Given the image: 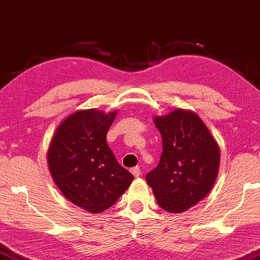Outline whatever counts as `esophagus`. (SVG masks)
<instances>
[{"label":"esophagus","instance_id":"obj_1","mask_svg":"<svg viewBox=\"0 0 260 260\" xmlns=\"http://www.w3.org/2000/svg\"><path fill=\"white\" fill-rule=\"evenodd\" d=\"M131 174H133L136 178H138L139 176H141V169H139V167H135L131 169Z\"/></svg>","mask_w":260,"mask_h":260}]
</instances>
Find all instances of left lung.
<instances>
[{
    "label": "left lung",
    "instance_id": "8db88e82",
    "mask_svg": "<svg viewBox=\"0 0 260 260\" xmlns=\"http://www.w3.org/2000/svg\"><path fill=\"white\" fill-rule=\"evenodd\" d=\"M163 152L145 176L158 205L183 212L212 189L219 168V148L197 115L182 109L155 118Z\"/></svg>",
    "mask_w": 260,
    "mask_h": 260
}]
</instances>
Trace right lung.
Wrapping results in <instances>:
<instances>
[{
    "mask_svg": "<svg viewBox=\"0 0 260 260\" xmlns=\"http://www.w3.org/2000/svg\"><path fill=\"white\" fill-rule=\"evenodd\" d=\"M116 115L95 109L75 112L57 127L49 148L56 185L71 203L91 213L114 205L134 179L107 143Z\"/></svg>",
    "mask_w": 260,
    "mask_h": 260,
    "instance_id": "1",
    "label": "right lung"
}]
</instances>
